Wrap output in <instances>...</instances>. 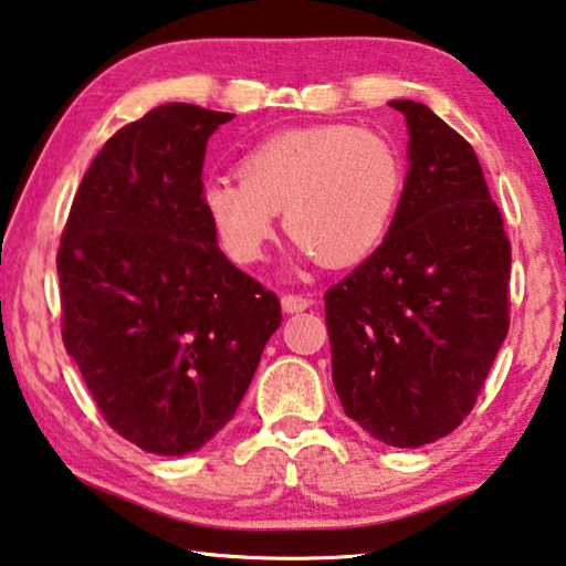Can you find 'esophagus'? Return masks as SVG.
I'll list each match as a JSON object with an SVG mask.
<instances>
[{
  "label": "esophagus",
  "instance_id": "34e87169",
  "mask_svg": "<svg viewBox=\"0 0 566 566\" xmlns=\"http://www.w3.org/2000/svg\"><path fill=\"white\" fill-rule=\"evenodd\" d=\"M281 305L285 313H301L311 305V298H305V295H298V293H285L281 298Z\"/></svg>",
  "mask_w": 566,
  "mask_h": 566
}]
</instances>
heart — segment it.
<instances>
[{
    "label": "heart",
    "mask_w": 566,
    "mask_h": 566,
    "mask_svg": "<svg viewBox=\"0 0 566 566\" xmlns=\"http://www.w3.org/2000/svg\"><path fill=\"white\" fill-rule=\"evenodd\" d=\"M238 178H212L202 206L230 261H261L275 218L328 268L364 263L394 226L403 163L384 135L346 123L285 129L240 157Z\"/></svg>",
    "instance_id": "obj_1"
}]
</instances>
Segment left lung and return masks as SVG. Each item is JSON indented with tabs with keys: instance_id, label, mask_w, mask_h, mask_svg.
<instances>
[{
	"instance_id": "left-lung-1",
	"label": "left lung",
	"mask_w": 566,
	"mask_h": 566,
	"mask_svg": "<svg viewBox=\"0 0 566 566\" xmlns=\"http://www.w3.org/2000/svg\"><path fill=\"white\" fill-rule=\"evenodd\" d=\"M409 175L374 255L326 293L333 386L370 437L416 449L474 409L509 331L512 245L479 157L413 99Z\"/></svg>"
}]
</instances>
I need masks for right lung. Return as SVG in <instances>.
Segmentation results:
<instances>
[{"label": "right lung", "instance_id": "obj_1", "mask_svg": "<svg viewBox=\"0 0 566 566\" xmlns=\"http://www.w3.org/2000/svg\"><path fill=\"white\" fill-rule=\"evenodd\" d=\"M235 115L170 102L109 137L57 253L62 340L119 437L182 457L238 411L281 303L218 248L208 137Z\"/></svg>", "mask_w": 566, "mask_h": 566}]
</instances>
